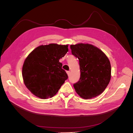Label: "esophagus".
<instances>
[{"mask_svg":"<svg viewBox=\"0 0 133 133\" xmlns=\"http://www.w3.org/2000/svg\"><path fill=\"white\" fill-rule=\"evenodd\" d=\"M66 73H67V74H68V76H69L70 74V71H66Z\"/></svg>","mask_w":133,"mask_h":133,"instance_id":"obj_1","label":"esophagus"}]
</instances>
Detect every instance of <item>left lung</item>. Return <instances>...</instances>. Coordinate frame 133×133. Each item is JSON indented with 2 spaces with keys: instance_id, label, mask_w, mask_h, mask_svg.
Instances as JSON below:
<instances>
[{
  "instance_id": "obj_1",
  "label": "left lung",
  "mask_w": 133,
  "mask_h": 133,
  "mask_svg": "<svg viewBox=\"0 0 133 133\" xmlns=\"http://www.w3.org/2000/svg\"><path fill=\"white\" fill-rule=\"evenodd\" d=\"M71 53L79 59L80 78L74 84L80 97L91 99L105 90L111 79V65L104 52L88 43L70 45Z\"/></svg>"
}]
</instances>
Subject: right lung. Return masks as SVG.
<instances>
[{
    "mask_svg": "<svg viewBox=\"0 0 133 133\" xmlns=\"http://www.w3.org/2000/svg\"><path fill=\"white\" fill-rule=\"evenodd\" d=\"M68 45H40L25 58L22 68L23 82L33 95L43 99L52 98L68 79L59 59L68 51Z\"/></svg>",
    "mask_w": 133,
    "mask_h": 133,
    "instance_id": "1",
    "label": "right lung"
}]
</instances>
